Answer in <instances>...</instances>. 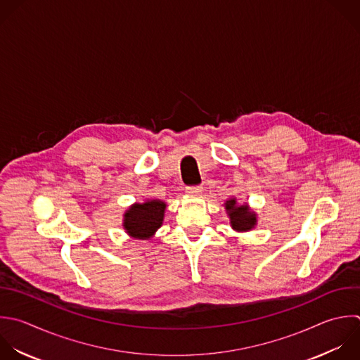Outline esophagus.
I'll list each match as a JSON object with an SVG mask.
<instances>
[{"label": "esophagus", "instance_id": "esophagus-1", "mask_svg": "<svg viewBox=\"0 0 360 360\" xmlns=\"http://www.w3.org/2000/svg\"><path fill=\"white\" fill-rule=\"evenodd\" d=\"M186 193L190 195H201L202 187L201 186H190L186 188Z\"/></svg>", "mask_w": 360, "mask_h": 360}]
</instances>
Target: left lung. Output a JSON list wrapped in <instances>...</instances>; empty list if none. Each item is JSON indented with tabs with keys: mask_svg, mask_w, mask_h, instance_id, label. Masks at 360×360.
Instances as JSON below:
<instances>
[{
	"mask_svg": "<svg viewBox=\"0 0 360 360\" xmlns=\"http://www.w3.org/2000/svg\"><path fill=\"white\" fill-rule=\"evenodd\" d=\"M226 214L231 219V226L238 232H248L255 228L257 218L256 214L246 205H239L236 198H229L225 204Z\"/></svg>",
	"mask_w": 360,
	"mask_h": 360,
	"instance_id": "1",
	"label": "left lung"
}]
</instances>
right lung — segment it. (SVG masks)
I'll use <instances>...</instances> for the list:
<instances>
[{
    "instance_id": "add662e5",
    "label": "right lung",
    "mask_w": 360,
    "mask_h": 360,
    "mask_svg": "<svg viewBox=\"0 0 360 360\" xmlns=\"http://www.w3.org/2000/svg\"><path fill=\"white\" fill-rule=\"evenodd\" d=\"M166 202L160 200H148L136 202L124 214V228L127 233L136 239H149L162 226Z\"/></svg>"
}]
</instances>
